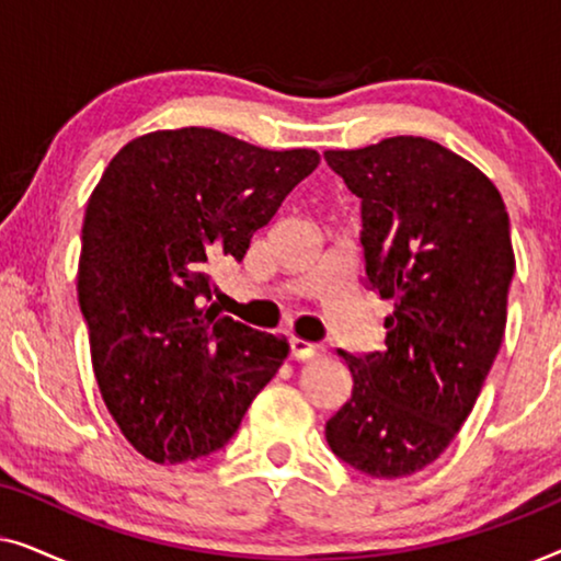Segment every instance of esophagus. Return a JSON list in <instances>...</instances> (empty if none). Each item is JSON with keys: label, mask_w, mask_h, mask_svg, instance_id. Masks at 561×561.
I'll use <instances>...</instances> for the list:
<instances>
[{"label": "esophagus", "mask_w": 561, "mask_h": 561, "mask_svg": "<svg viewBox=\"0 0 561 561\" xmlns=\"http://www.w3.org/2000/svg\"><path fill=\"white\" fill-rule=\"evenodd\" d=\"M290 355L296 359H313L317 355H321V347L319 344L301 340V336H290Z\"/></svg>", "instance_id": "1"}]
</instances>
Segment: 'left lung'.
Here are the masks:
<instances>
[{"label": "left lung", "mask_w": 561, "mask_h": 561, "mask_svg": "<svg viewBox=\"0 0 561 561\" xmlns=\"http://www.w3.org/2000/svg\"><path fill=\"white\" fill-rule=\"evenodd\" d=\"M324 158L363 198L365 273L393 301L386 350H340L352 398L327 442L370 478H405L449 447L501 350L516 271L508 211L480 168L426 137Z\"/></svg>", "instance_id": "8db88e82"}]
</instances>
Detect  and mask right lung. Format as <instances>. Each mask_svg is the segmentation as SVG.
<instances>
[{"label":"right lung","mask_w":561,"mask_h":561,"mask_svg":"<svg viewBox=\"0 0 561 561\" xmlns=\"http://www.w3.org/2000/svg\"><path fill=\"white\" fill-rule=\"evenodd\" d=\"M209 127L129 140L91 191L76 273L91 365L125 439L150 462H188L232 439L288 340L209 304L206 267L252 234L319 165Z\"/></svg>","instance_id":"right-lung-1"}]
</instances>
